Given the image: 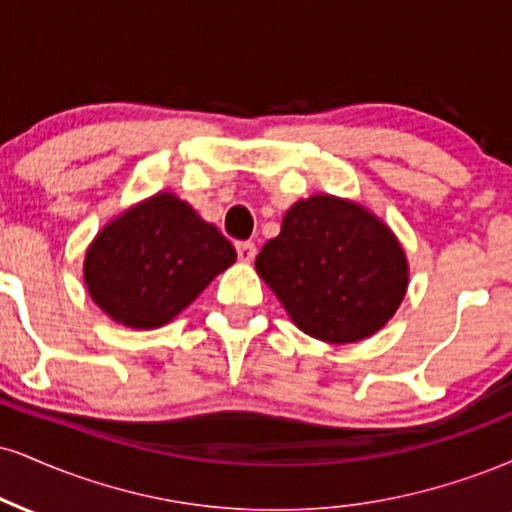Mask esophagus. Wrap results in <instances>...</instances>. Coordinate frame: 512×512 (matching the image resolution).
<instances>
[{
    "label": "esophagus",
    "mask_w": 512,
    "mask_h": 512,
    "mask_svg": "<svg viewBox=\"0 0 512 512\" xmlns=\"http://www.w3.org/2000/svg\"><path fill=\"white\" fill-rule=\"evenodd\" d=\"M236 252L240 262H252L257 255V248L255 243H250V240H243V243H236Z\"/></svg>",
    "instance_id": "esophagus-1"
}]
</instances>
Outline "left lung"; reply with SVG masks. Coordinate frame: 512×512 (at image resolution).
<instances>
[{"label":"left lung","instance_id":"obj_1","mask_svg":"<svg viewBox=\"0 0 512 512\" xmlns=\"http://www.w3.org/2000/svg\"><path fill=\"white\" fill-rule=\"evenodd\" d=\"M257 274L291 322L324 343H357L389 324L410 267L396 233L365 205L329 193L298 200L264 243Z\"/></svg>","mask_w":512,"mask_h":512}]
</instances>
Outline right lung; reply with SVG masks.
I'll use <instances>...</instances> for the list:
<instances>
[{"label": "right lung", "instance_id": "right-lung-1", "mask_svg": "<svg viewBox=\"0 0 512 512\" xmlns=\"http://www.w3.org/2000/svg\"><path fill=\"white\" fill-rule=\"evenodd\" d=\"M236 262V250L174 193L135 202L85 250L83 281L100 310L128 329H159Z\"/></svg>", "mask_w": 512, "mask_h": 512}]
</instances>
